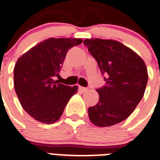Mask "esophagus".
<instances>
[{"instance_id":"obj_1","label":"esophagus","mask_w":160,"mask_h":160,"mask_svg":"<svg viewBox=\"0 0 160 160\" xmlns=\"http://www.w3.org/2000/svg\"><path fill=\"white\" fill-rule=\"evenodd\" d=\"M79 89H80L82 92H83V93H84V92L88 91V88H84V87H79Z\"/></svg>"}]
</instances>
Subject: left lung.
I'll return each instance as SVG.
<instances>
[{
    "label": "left lung",
    "mask_w": 160,
    "mask_h": 160,
    "mask_svg": "<svg viewBox=\"0 0 160 160\" xmlns=\"http://www.w3.org/2000/svg\"><path fill=\"white\" fill-rule=\"evenodd\" d=\"M83 44L96 59L106 83L96 89L99 102L88 109L91 123L108 127L125 120L144 95L148 74L144 60L123 43L100 38L85 39Z\"/></svg>",
    "instance_id": "1"
}]
</instances>
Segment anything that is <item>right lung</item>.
<instances>
[{
    "instance_id": "1",
    "label": "right lung",
    "mask_w": 160,
    "mask_h": 160,
    "mask_svg": "<svg viewBox=\"0 0 160 160\" xmlns=\"http://www.w3.org/2000/svg\"><path fill=\"white\" fill-rule=\"evenodd\" d=\"M82 42L78 38H48L37 43L15 64L13 83L21 106L31 117L43 123L59 119L78 86L59 83V77L66 53Z\"/></svg>"
}]
</instances>
